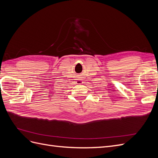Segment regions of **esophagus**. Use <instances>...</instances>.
<instances>
[{
  "instance_id": "34e87169",
  "label": "esophagus",
  "mask_w": 158,
  "mask_h": 158,
  "mask_svg": "<svg viewBox=\"0 0 158 158\" xmlns=\"http://www.w3.org/2000/svg\"><path fill=\"white\" fill-rule=\"evenodd\" d=\"M82 80H78L77 82L79 83V84H82V83L83 82H82Z\"/></svg>"
}]
</instances>
